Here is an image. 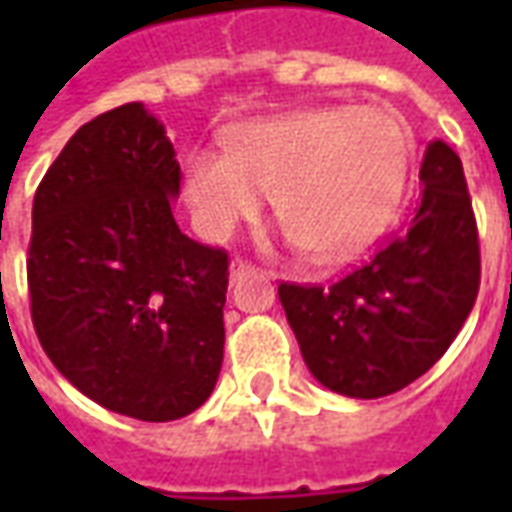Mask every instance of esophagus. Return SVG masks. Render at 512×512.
<instances>
[{"label":"esophagus","instance_id":"34e87169","mask_svg":"<svg viewBox=\"0 0 512 512\" xmlns=\"http://www.w3.org/2000/svg\"><path fill=\"white\" fill-rule=\"evenodd\" d=\"M252 271H255V266H252V263H246V260H233V263H230V279H241V277H246V274H252ZM268 277H274V274H268Z\"/></svg>","mask_w":512,"mask_h":512}]
</instances>
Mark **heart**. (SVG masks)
Returning <instances> with one entry per match:
<instances>
[{
	"instance_id": "obj_1",
	"label": "heart",
	"mask_w": 512,
	"mask_h": 512,
	"mask_svg": "<svg viewBox=\"0 0 512 512\" xmlns=\"http://www.w3.org/2000/svg\"><path fill=\"white\" fill-rule=\"evenodd\" d=\"M408 183V145L378 109H304L235 131L224 156L194 150L183 191L200 230L222 241L255 219L263 197L315 263L354 260L397 216Z\"/></svg>"
}]
</instances>
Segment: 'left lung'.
Segmentation results:
<instances>
[{
    "instance_id": "obj_1",
    "label": "left lung",
    "mask_w": 512,
    "mask_h": 512,
    "mask_svg": "<svg viewBox=\"0 0 512 512\" xmlns=\"http://www.w3.org/2000/svg\"><path fill=\"white\" fill-rule=\"evenodd\" d=\"M422 200L392 244L334 285H279L304 365L337 395H392L439 362L480 288V246L458 153L428 142Z\"/></svg>"
}]
</instances>
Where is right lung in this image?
Instances as JSON below:
<instances>
[{"mask_svg":"<svg viewBox=\"0 0 512 512\" xmlns=\"http://www.w3.org/2000/svg\"><path fill=\"white\" fill-rule=\"evenodd\" d=\"M180 164L145 104L84 123L40 180L27 279L54 367L123 417L169 422L211 397L227 255L180 233Z\"/></svg>","mask_w":512,"mask_h":512,"instance_id":"obj_1","label":"right lung"}]
</instances>
